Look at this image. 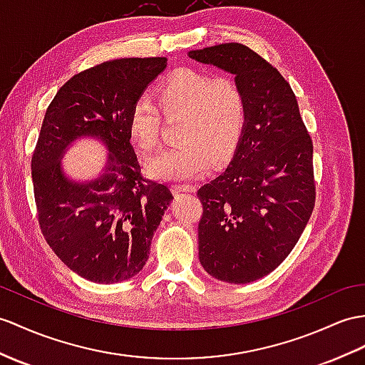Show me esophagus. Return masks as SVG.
Here are the masks:
<instances>
[{"label": "esophagus", "instance_id": "esophagus-1", "mask_svg": "<svg viewBox=\"0 0 365 365\" xmlns=\"http://www.w3.org/2000/svg\"><path fill=\"white\" fill-rule=\"evenodd\" d=\"M195 187L190 184H173L172 185V192L173 193H180V192H193Z\"/></svg>", "mask_w": 365, "mask_h": 365}]
</instances>
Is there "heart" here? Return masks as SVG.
<instances>
[{"instance_id": "b5f03b06", "label": "heart", "mask_w": 365, "mask_h": 365, "mask_svg": "<svg viewBox=\"0 0 365 365\" xmlns=\"http://www.w3.org/2000/svg\"><path fill=\"white\" fill-rule=\"evenodd\" d=\"M158 103L167 119L182 118V122L180 144L148 164L153 178L189 180L206 172L210 161L221 164L234 155L247 120L246 94L235 78L181 68L158 90ZM127 131L139 152H156L163 136L158 105L139 97L130 110Z\"/></svg>"}]
</instances>
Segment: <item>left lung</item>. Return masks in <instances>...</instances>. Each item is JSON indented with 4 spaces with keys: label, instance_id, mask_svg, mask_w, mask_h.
<instances>
[{
    "label": "left lung",
    "instance_id": "1",
    "mask_svg": "<svg viewBox=\"0 0 365 365\" xmlns=\"http://www.w3.org/2000/svg\"><path fill=\"white\" fill-rule=\"evenodd\" d=\"M189 57L235 74L246 127L226 170L198 190L200 262L212 277L250 283L272 272L304 232L316 202L313 140L289 83L245 44Z\"/></svg>",
    "mask_w": 365,
    "mask_h": 365
}]
</instances>
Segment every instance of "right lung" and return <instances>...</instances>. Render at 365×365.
Here are the masks:
<instances>
[{
    "instance_id": "obj_1",
    "label": "right lung",
    "mask_w": 365,
    "mask_h": 365,
    "mask_svg": "<svg viewBox=\"0 0 365 365\" xmlns=\"http://www.w3.org/2000/svg\"><path fill=\"white\" fill-rule=\"evenodd\" d=\"M165 57L103 61L71 77L49 103L32 153V184L41 234L80 277L115 283L136 275L173 195L147 180L128 138V114ZM109 148L104 175L86 185L61 173L59 158L76 137Z\"/></svg>"
}]
</instances>
